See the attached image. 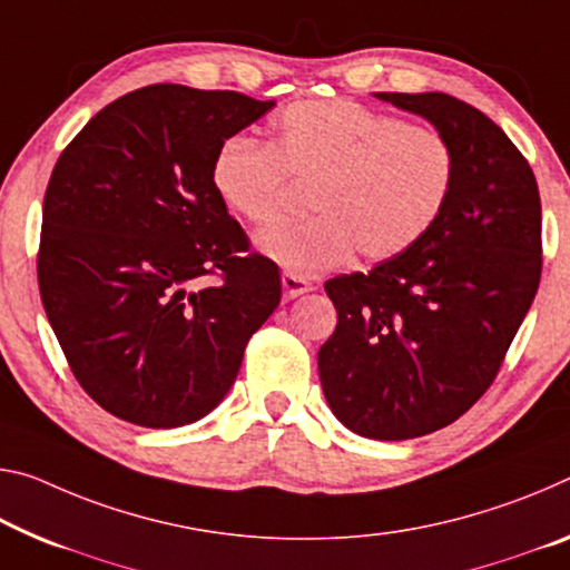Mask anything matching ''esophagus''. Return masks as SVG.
Instances as JSON below:
<instances>
[{"mask_svg":"<svg viewBox=\"0 0 570 570\" xmlns=\"http://www.w3.org/2000/svg\"><path fill=\"white\" fill-rule=\"evenodd\" d=\"M282 286H284V299H296V296L306 294L312 288L309 282H304L302 276H294V274H282Z\"/></svg>","mask_w":570,"mask_h":570,"instance_id":"obj_1","label":"esophagus"}]
</instances>
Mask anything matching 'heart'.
Returning a JSON list of instances; mask_svg holds the SVG:
<instances>
[{"label":"heart","instance_id":"obj_1","mask_svg":"<svg viewBox=\"0 0 570 570\" xmlns=\"http://www.w3.org/2000/svg\"><path fill=\"white\" fill-rule=\"evenodd\" d=\"M210 175L220 203L253 225L282 213L288 179L312 185L314 218L278 223L256 238L264 256L312 276L347 264L355 250L375 264L426 238L454 193L456 151L433 126L330 98L284 108L268 147L228 139Z\"/></svg>","mask_w":570,"mask_h":570}]
</instances>
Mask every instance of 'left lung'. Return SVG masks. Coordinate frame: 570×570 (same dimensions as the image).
<instances>
[{
    "label": "left lung",
    "mask_w": 570,
    "mask_h": 570,
    "mask_svg": "<svg viewBox=\"0 0 570 570\" xmlns=\"http://www.w3.org/2000/svg\"><path fill=\"white\" fill-rule=\"evenodd\" d=\"M375 98L444 134L456 183L411 250L324 284L337 330L317 363L350 431L403 441L454 423L497 377L540 284V195L528 159L474 106L446 94Z\"/></svg>",
    "instance_id": "8db88e82"
}]
</instances>
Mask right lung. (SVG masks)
<instances>
[{
  "instance_id": "1",
  "label": "right lung",
  "mask_w": 570,
  "mask_h": 570,
  "mask_svg": "<svg viewBox=\"0 0 570 570\" xmlns=\"http://www.w3.org/2000/svg\"><path fill=\"white\" fill-rule=\"evenodd\" d=\"M274 106L157 83L101 108L62 149L42 203L40 296L76 381L116 419H203L282 302L278 266L248 250L210 175L225 139Z\"/></svg>"
}]
</instances>
